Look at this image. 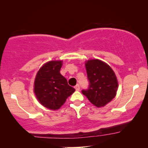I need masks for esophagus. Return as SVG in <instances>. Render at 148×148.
Masks as SVG:
<instances>
[{"instance_id":"1","label":"esophagus","mask_w":148,"mask_h":148,"mask_svg":"<svg viewBox=\"0 0 148 148\" xmlns=\"http://www.w3.org/2000/svg\"><path fill=\"white\" fill-rule=\"evenodd\" d=\"M75 89L76 91H79V90H80V87H79V85L77 84V85H76L75 86Z\"/></svg>"}]
</instances>
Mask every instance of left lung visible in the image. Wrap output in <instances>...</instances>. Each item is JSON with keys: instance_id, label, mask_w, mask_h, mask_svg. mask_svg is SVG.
<instances>
[{"instance_id": "8db88e82", "label": "left lung", "mask_w": 148, "mask_h": 148, "mask_svg": "<svg viewBox=\"0 0 148 148\" xmlns=\"http://www.w3.org/2000/svg\"><path fill=\"white\" fill-rule=\"evenodd\" d=\"M85 66L90 87L82 90V94L95 106L104 107L116 95L119 83L115 73L108 64L99 59L86 60Z\"/></svg>"}]
</instances>
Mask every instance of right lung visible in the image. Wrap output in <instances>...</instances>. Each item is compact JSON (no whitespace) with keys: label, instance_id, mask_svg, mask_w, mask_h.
<instances>
[{"label":"right lung","instance_id":"add662e5","mask_svg":"<svg viewBox=\"0 0 148 148\" xmlns=\"http://www.w3.org/2000/svg\"><path fill=\"white\" fill-rule=\"evenodd\" d=\"M62 60H50L44 63L36 74L34 92L40 104L52 110H58L75 90L69 86L60 74Z\"/></svg>","mask_w":148,"mask_h":148}]
</instances>
